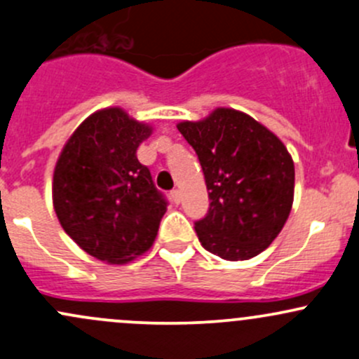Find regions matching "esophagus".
<instances>
[{"label": "esophagus", "instance_id": "1", "mask_svg": "<svg viewBox=\"0 0 359 359\" xmlns=\"http://www.w3.org/2000/svg\"><path fill=\"white\" fill-rule=\"evenodd\" d=\"M170 199H172V203L179 205V203H180V191L179 189H173L172 192H170Z\"/></svg>", "mask_w": 359, "mask_h": 359}]
</instances>
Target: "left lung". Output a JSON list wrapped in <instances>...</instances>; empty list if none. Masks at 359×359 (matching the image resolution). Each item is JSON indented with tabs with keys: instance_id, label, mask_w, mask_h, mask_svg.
Wrapping results in <instances>:
<instances>
[{
	"instance_id": "obj_1",
	"label": "left lung",
	"mask_w": 359,
	"mask_h": 359,
	"mask_svg": "<svg viewBox=\"0 0 359 359\" xmlns=\"http://www.w3.org/2000/svg\"><path fill=\"white\" fill-rule=\"evenodd\" d=\"M198 154L211 199L194 224L206 251L239 262L273 243L294 199V161L280 139L243 111L217 108L177 126Z\"/></svg>"
}]
</instances>
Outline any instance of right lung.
<instances>
[{
  "instance_id": "add662e5",
  "label": "right lung",
  "mask_w": 359,
  "mask_h": 359,
  "mask_svg": "<svg viewBox=\"0 0 359 359\" xmlns=\"http://www.w3.org/2000/svg\"><path fill=\"white\" fill-rule=\"evenodd\" d=\"M151 134L120 108L96 111L63 148L53 175V205L63 230L86 252L127 263L148 251L167 211L135 151Z\"/></svg>"
}]
</instances>
